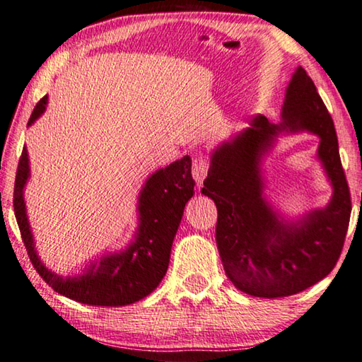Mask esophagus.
<instances>
[{
	"instance_id": "esophagus-1",
	"label": "esophagus",
	"mask_w": 362,
	"mask_h": 362,
	"mask_svg": "<svg viewBox=\"0 0 362 362\" xmlns=\"http://www.w3.org/2000/svg\"><path fill=\"white\" fill-rule=\"evenodd\" d=\"M206 173H208V162H206V158H204V157L194 158L192 176H194L195 182H197V186L204 185V180L206 177Z\"/></svg>"
}]
</instances>
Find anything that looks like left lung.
<instances>
[{"label":"left lung","instance_id":"obj_1","mask_svg":"<svg viewBox=\"0 0 362 362\" xmlns=\"http://www.w3.org/2000/svg\"><path fill=\"white\" fill-rule=\"evenodd\" d=\"M281 131L320 136L319 158L334 189L332 202L297 221H286L263 195L262 157ZM202 194L218 208L216 243L226 275L243 293L276 299L305 291L331 274L344 248L351 214L334 120L313 81L299 66L286 88L281 122L265 116L211 154Z\"/></svg>","mask_w":362,"mask_h":362}]
</instances>
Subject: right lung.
<instances>
[{
  "label": "right lung",
  "instance_id": "1",
  "mask_svg": "<svg viewBox=\"0 0 362 362\" xmlns=\"http://www.w3.org/2000/svg\"><path fill=\"white\" fill-rule=\"evenodd\" d=\"M47 95L35 106L28 127L46 111ZM191 157L185 156L152 173L138 197V230L124 251L100 257L82 275L62 276L41 262L25 208L23 189L30 177L28 152L23 148L14 186V213L25 248L37 274L57 293L87 305L124 307L144 299L167 274L170 251L182 213L194 195Z\"/></svg>",
  "mask_w": 362,
  "mask_h": 362
}]
</instances>
